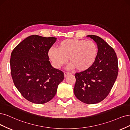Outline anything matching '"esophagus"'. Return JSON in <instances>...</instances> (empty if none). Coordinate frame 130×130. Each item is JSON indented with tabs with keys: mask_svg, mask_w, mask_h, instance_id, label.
Returning a JSON list of instances; mask_svg holds the SVG:
<instances>
[{
	"mask_svg": "<svg viewBox=\"0 0 130 130\" xmlns=\"http://www.w3.org/2000/svg\"><path fill=\"white\" fill-rule=\"evenodd\" d=\"M71 74L70 73H69V72H65L64 73V77H66L68 76H69V75Z\"/></svg>",
	"mask_w": 130,
	"mask_h": 130,
	"instance_id": "34e87169",
	"label": "esophagus"
}]
</instances>
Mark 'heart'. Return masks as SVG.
<instances>
[{"label":"heart","instance_id":"1","mask_svg":"<svg viewBox=\"0 0 130 130\" xmlns=\"http://www.w3.org/2000/svg\"><path fill=\"white\" fill-rule=\"evenodd\" d=\"M48 54L55 68H61L69 58L70 64L68 68L82 72L90 69L94 63L98 54V47L92 40L66 39L61 41L57 48H50Z\"/></svg>","mask_w":130,"mask_h":130}]
</instances>
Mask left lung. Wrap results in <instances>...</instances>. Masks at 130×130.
<instances>
[{
	"instance_id": "obj_1",
	"label": "left lung",
	"mask_w": 130,
	"mask_h": 130,
	"mask_svg": "<svg viewBox=\"0 0 130 130\" xmlns=\"http://www.w3.org/2000/svg\"><path fill=\"white\" fill-rule=\"evenodd\" d=\"M87 37L97 43V57L90 69L75 74L74 93L81 102L93 104L102 102L111 91L118 76V59L113 48L101 38Z\"/></svg>"
}]
</instances>
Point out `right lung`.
Wrapping results in <instances>:
<instances>
[{"instance_id": "right-lung-1", "label": "right lung", "mask_w": 130, "mask_h": 130, "mask_svg": "<svg viewBox=\"0 0 130 130\" xmlns=\"http://www.w3.org/2000/svg\"><path fill=\"white\" fill-rule=\"evenodd\" d=\"M55 37L32 35L20 42L11 55V74L23 97L35 104H44L56 95L64 73L53 68L48 52Z\"/></svg>"}]
</instances>
